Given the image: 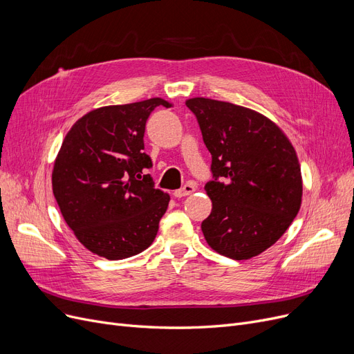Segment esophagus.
Segmentation results:
<instances>
[{"mask_svg":"<svg viewBox=\"0 0 354 354\" xmlns=\"http://www.w3.org/2000/svg\"><path fill=\"white\" fill-rule=\"evenodd\" d=\"M194 192H196V184L187 183V184H184V186L180 190H176L174 196L180 198V197H184V196H189V194H192Z\"/></svg>","mask_w":354,"mask_h":354,"instance_id":"34e87169","label":"esophagus"}]
</instances>
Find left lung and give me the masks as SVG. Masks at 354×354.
<instances>
[{
	"label": "left lung",
	"instance_id": "1",
	"mask_svg": "<svg viewBox=\"0 0 354 354\" xmlns=\"http://www.w3.org/2000/svg\"><path fill=\"white\" fill-rule=\"evenodd\" d=\"M212 154L205 190L212 213L207 245L230 259H250L290 227L302 198L301 167L290 138L265 115L209 97L186 100Z\"/></svg>",
	"mask_w": 354,
	"mask_h": 354
}]
</instances>
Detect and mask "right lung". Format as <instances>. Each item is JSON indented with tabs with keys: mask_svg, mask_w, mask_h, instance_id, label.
<instances>
[{
	"mask_svg": "<svg viewBox=\"0 0 354 354\" xmlns=\"http://www.w3.org/2000/svg\"><path fill=\"white\" fill-rule=\"evenodd\" d=\"M173 104L161 97L96 108L72 125L52 173L60 213L77 241L109 261L154 242L170 196L154 187L144 153L149 113Z\"/></svg>",
	"mask_w": 354,
	"mask_h": 354,
	"instance_id": "obj_1",
	"label": "right lung"
}]
</instances>
